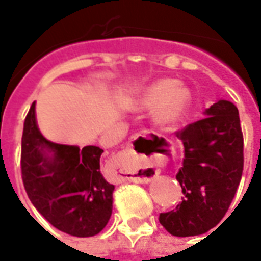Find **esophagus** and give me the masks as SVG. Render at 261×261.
Here are the masks:
<instances>
[{"label": "esophagus", "mask_w": 261, "mask_h": 261, "mask_svg": "<svg viewBox=\"0 0 261 261\" xmlns=\"http://www.w3.org/2000/svg\"><path fill=\"white\" fill-rule=\"evenodd\" d=\"M138 137V136H137ZM134 137V138H137ZM116 164L120 166L121 180H131L136 183H148L159 175V165L152 159H144L137 156L133 145H128L123 153L117 156Z\"/></svg>", "instance_id": "obj_1"}]
</instances>
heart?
<instances>
[{
	"instance_id": "obj_1",
	"label": "heart",
	"mask_w": 261,
	"mask_h": 261,
	"mask_svg": "<svg viewBox=\"0 0 261 261\" xmlns=\"http://www.w3.org/2000/svg\"><path fill=\"white\" fill-rule=\"evenodd\" d=\"M190 92L179 86L176 80H158L145 86L137 97L140 109H153V123L162 128L177 124L186 116L190 106Z\"/></svg>"
}]
</instances>
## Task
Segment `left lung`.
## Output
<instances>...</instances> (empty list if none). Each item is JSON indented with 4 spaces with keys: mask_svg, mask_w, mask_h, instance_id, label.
I'll use <instances>...</instances> for the list:
<instances>
[{
    "mask_svg": "<svg viewBox=\"0 0 261 261\" xmlns=\"http://www.w3.org/2000/svg\"><path fill=\"white\" fill-rule=\"evenodd\" d=\"M207 117L186 125L176 136L185 158L176 179L185 194L180 204L159 215L170 235H202L228 211L243 172V134L239 112L229 100L207 109Z\"/></svg>",
    "mask_w": 261,
    "mask_h": 261,
    "instance_id": "obj_1",
    "label": "left lung"
}]
</instances>
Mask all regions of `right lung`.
I'll return each mask as SVG.
<instances>
[{
  "label": "right lung",
  "mask_w": 261,
  "mask_h": 261,
  "mask_svg": "<svg viewBox=\"0 0 261 261\" xmlns=\"http://www.w3.org/2000/svg\"><path fill=\"white\" fill-rule=\"evenodd\" d=\"M102 153L95 145L80 148L46 140L32 103L22 134V180L32 204L54 228L89 238L106 226L114 186L103 175Z\"/></svg>",
  "instance_id": "add662e5"
}]
</instances>
